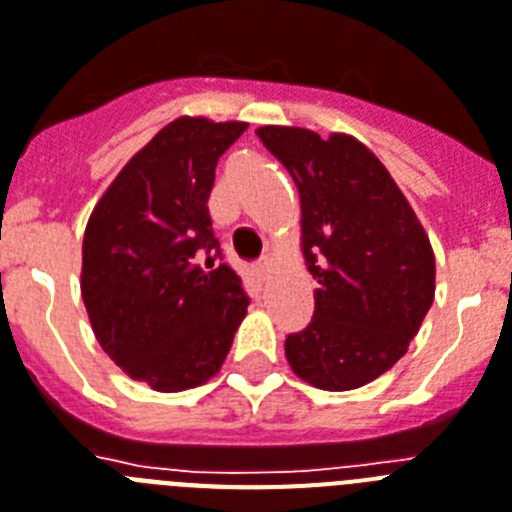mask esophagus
I'll return each instance as SVG.
<instances>
[{
  "instance_id": "1",
  "label": "esophagus",
  "mask_w": 512,
  "mask_h": 512,
  "mask_svg": "<svg viewBox=\"0 0 512 512\" xmlns=\"http://www.w3.org/2000/svg\"><path fill=\"white\" fill-rule=\"evenodd\" d=\"M270 270H273V263H270L268 257H263L260 263L252 265V276H255L260 283H265L270 278Z\"/></svg>"
}]
</instances>
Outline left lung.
I'll list each match as a JSON object with an SVG mask.
<instances>
[{
	"label": "left lung",
	"instance_id": "1",
	"mask_svg": "<svg viewBox=\"0 0 512 512\" xmlns=\"http://www.w3.org/2000/svg\"><path fill=\"white\" fill-rule=\"evenodd\" d=\"M302 200V249L315 315L286 338V359L320 390L362 388L388 372L435 299L429 236L380 158L351 135L260 127Z\"/></svg>",
	"mask_w": 512,
	"mask_h": 512
}]
</instances>
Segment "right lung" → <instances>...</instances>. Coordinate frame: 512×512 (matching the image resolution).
Instances as JSON below:
<instances>
[{
  "mask_svg": "<svg viewBox=\"0 0 512 512\" xmlns=\"http://www.w3.org/2000/svg\"><path fill=\"white\" fill-rule=\"evenodd\" d=\"M244 130L174 119L119 171L85 226L80 291L93 333L117 367L161 393L216 375L247 315L208 213L218 158Z\"/></svg>",
  "mask_w": 512,
  "mask_h": 512,
  "instance_id": "obj_1",
  "label": "right lung"
}]
</instances>
